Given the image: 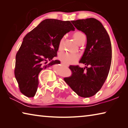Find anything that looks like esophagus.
Returning <instances> with one entry per match:
<instances>
[{"mask_svg": "<svg viewBox=\"0 0 128 128\" xmlns=\"http://www.w3.org/2000/svg\"><path fill=\"white\" fill-rule=\"evenodd\" d=\"M62 64L63 65V66H69V65L68 64H66V63H64V62H62Z\"/></svg>", "mask_w": 128, "mask_h": 128, "instance_id": "34e87169", "label": "esophagus"}]
</instances>
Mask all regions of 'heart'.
I'll list each match as a JSON object with an SVG mask.
<instances>
[{
    "mask_svg": "<svg viewBox=\"0 0 128 128\" xmlns=\"http://www.w3.org/2000/svg\"><path fill=\"white\" fill-rule=\"evenodd\" d=\"M73 38L76 40V42L78 43L79 44L85 41L86 36L85 34L82 33V32L80 31L75 32L73 33ZM64 42V38L62 37L60 39L59 42V49L61 50L63 46ZM79 58L78 54L76 53H70L66 52H64L60 53L59 55V59L62 61L64 63L66 64H70L74 62L76 60Z\"/></svg>",
    "mask_w": 128,
    "mask_h": 128,
    "instance_id": "b5f03b06",
    "label": "heart"
}]
</instances>
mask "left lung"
Returning a JSON list of instances; mask_svg holds the SVG:
<instances>
[{
	"label": "left lung",
	"instance_id": "left-lung-1",
	"mask_svg": "<svg viewBox=\"0 0 128 128\" xmlns=\"http://www.w3.org/2000/svg\"><path fill=\"white\" fill-rule=\"evenodd\" d=\"M71 22L87 38L85 50L79 62L86 66L83 68L70 66L69 68L72 74L64 80L78 95L88 98L100 90L109 73L112 60L111 40L105 28L96 19H81Z\"/></svg>",
	"mask_w": 128,
	"mask_h": 128
}]
</instances>
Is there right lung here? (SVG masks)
I'll return each instance as SVG.
<instances>
[{
    "mask_svg": "<svg viewBox=\"0 0 128 128\" xmlns=\"http://www.w3.org/2000/svg\"><path fill=\"white\" fill-rule=\"evenodd\" d=\"M75 28L69 21L46 19L28 33L16 55L14 76L21 93L28 98L34 97L39 84L38 74L43 69L59 60L57 56L60 39Z\"/></svg>",
    "mask_w": 128,
    "mask_h": 128,
    "instance_id": "add662e5",
    "label": "right lung"
}]
</instances>
